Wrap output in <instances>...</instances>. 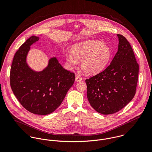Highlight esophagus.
Masks as SVG:
<instances>
[{"instance_id":"esophagus-1","label":"esophagus","mask_w":152,"mask_h":152,"mask_svg":"<svg viewBox=\"0 0 152 152\" xmlns=\"http://www.w3.org/2000/svg\"><path fill=\"white\" fill-rule=\"evenodd\" d=\"M83 80V78L80 76H76L75 77V81L77 82H80Z\"/></svg>"}]
</instances>
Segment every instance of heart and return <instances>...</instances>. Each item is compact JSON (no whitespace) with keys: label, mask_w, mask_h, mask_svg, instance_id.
I'll return each instance as SVG.
<instances>
[{"label":"heart","mask_w":152,"mask_h":152,"mask_svg":"<svg viewBox=\"0 0 152 152\" xmlns=\"http://www.w3.org/2000/svg\"><path fill=\"white\" fill-rule=\"evenodd\" d=\"M111 56L108 45L99 41L88 40L74 44L72 54L66 53L65 59L71 66L81 61V68L88 74H95L107 65Z\"/></svg>","instance_id":"1"}]
</instances>
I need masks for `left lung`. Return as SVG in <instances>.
<instances>
[{"mask_svg":"<svg viewBox=\"0 0 152 152\" xmlns=\"http://www.w3.org/2000/svg\"><path fill=\"white\" fill-rule=\"evenodd\" d=\"M117 36L118 50L110 65L86 80L90 105L104 115L116 113L131 101L138 81L139 64L133 49L124 36Z\"/></svg>","mask_w":152,"mask_h":152,"instance_id":"left-lung-1","label":"left lung"}]
</instances>
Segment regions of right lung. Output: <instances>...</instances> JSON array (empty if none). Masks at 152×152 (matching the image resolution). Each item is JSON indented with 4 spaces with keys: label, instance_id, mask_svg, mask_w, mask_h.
Returning a JSON list of instances; mask_svg holds the SVG:
<instances>
[{
    "label": "right lung",
    "instance_id": "right-lung-1",
    "mask_svg": "<svg viewBox=\"0 0 152 152\" xmlns=\"http://www.w3.org/2000/svg\"><path fill=\"white\" fill-rule=\"evenodd\" d=\"M28 38L15 54L10 69L12 90L22 106L37 115H48L61 104L75 81V74L64 69L56 58L49 60L48 65L40 72L32 70L26 63L30 46L39 40Z\"/></svg>",
    "mask_w": 152,
    "mask_h": 152
}]
</instances>
